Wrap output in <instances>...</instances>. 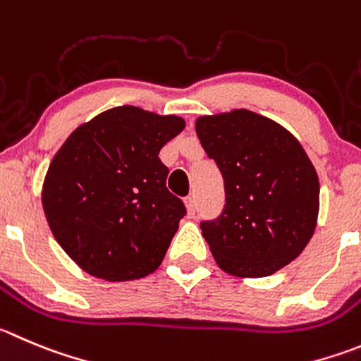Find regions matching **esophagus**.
Segmentation results:
<instances>
[{"instance_id": "1", "label": "esophagus", "mask_w": 361, "mask_h": 361, "mask_svg": "<svg viewBox=\"0 0 361 361\" xmlns=\"http://www.w3.org/2000/svg\"><path fill=\"white\" fill-rule=\"evenodd\" d=\"M185 204H187L188 215H194V214H196V197H194V196H188L187 200H185Z\"/></svg>"}]
</instances>
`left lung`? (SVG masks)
Segmentation results:
<instances>
[{
  "instance_id": "left-lung-1",
  "label": "left lung",
  "mask_w": 361,
  "mask_h": 361,
  "mask_svg": "<svg viewBox=\"0 0 361 361\" xmlns=\"http://www.w3.org/2000/svg\"><path fill=\"white\" fill-rule=\"evenodd\" d=\"M196 133L224 180V208L200 226L219 267L274 274L299 257L319 214V178L301 144L249 110L204 116Z\"/></svg>"
}]
</instances>
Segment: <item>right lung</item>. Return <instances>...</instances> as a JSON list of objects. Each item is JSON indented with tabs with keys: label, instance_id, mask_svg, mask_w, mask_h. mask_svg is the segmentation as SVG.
Returning a JSON list of instances; mask_svg holds the SVG:
<instances>
[{
	"label": "right lung",
	"instance_id": "obj_1",
	"mask_svg": "<svg viewBox=\"0 0 361 361\" xmlns=\"http://www.w3.org/2000/svg\"><path fill=\"white\" fill-rule=\"evenodd\" d=\"M183 119L117 106L71 133L49 165L42 207L56 242L80 267L106 281L157 271L183 201L169 192L161 147Z\"/></svg>",
	"mask_w": 361,
	"mask_h": 361
}]
</instances>
